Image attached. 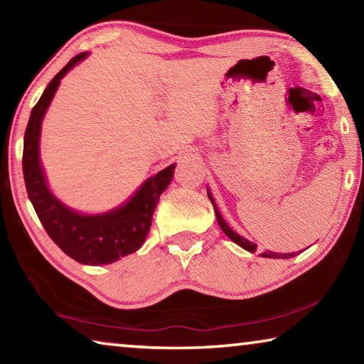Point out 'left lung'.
I'll return each instance as SVG.
<instances>
[{
	"label": "left lung",
	"mask_w": 364,
	"mask_h": 364,
	"mask_svg": "<svg viewBox=\"0 0 364 364\" xmlns=\"http://www.w3.org/2000/svg\"><path fill=\"white\" fill-rule=\"evenodd\" d=\"M208 199H210L212 205H213V210H215V215H217V221H218V225H220L221 230L225 231L226 236L230 237L231 241L236 242L237 245H241L242 249L249 250V252H252V254H254V252L257 250V244L250 242V241H247V239H244L242 236H239L237 232H234V231L231 230V228L226 225V221L223 220V217H221V213L218 212L217 205H215V202H213V199H212L210 193H208ZM295 254H297V252H292V254H274V252H264V254H262V257H269V258H291V257H295Z\"/></svg>",
	"instance_id": "1"
}]
</instances>
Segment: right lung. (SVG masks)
Returning <instances> with one entry per match:
<instances>
[{
	"label": "right lung",
	"mask_w": 364,
	"mask_h": 364,
	"mask_svg": "<svg viewBox=\"0 0 364 364\" xmlns=\"http://www.w3.org/2000/svg\"><path fill=\"white\" fill-rule=\"evenodd\" d=\"M85 58L86 53L72 58L69 64L48 83L40 101L32 109L23 136L22 168L27 194L35 212L58 247L78 263L107 264L133 254L143 245L149 232L152 213L159 204L160 194L171 181L175 165L149 178L125 205L96 217H86L70 210L49 193L38 152L41 120L56 93L60 78Z\"/></svg>",
	"instance_id": "1"
}]
</instances>
